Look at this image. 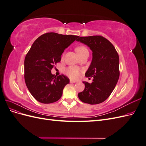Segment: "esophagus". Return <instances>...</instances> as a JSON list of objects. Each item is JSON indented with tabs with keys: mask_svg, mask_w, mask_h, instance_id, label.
<instances>
[{
	"mask_svg": "<svg viewBox=\"0 0 146 146\" xmlns=\"http://www.w3.org/2000/svg\"><path fill=\"white\" fill-rule=\"evenodd\" d=\"M76 82H77L75 81V80H70V83H76Z\"/></svg>",
	"mask_w": 146,
	"mask_h": 146,
	"instance_id": "34e87169",
	"label": "esophagus"
}]
</instances>
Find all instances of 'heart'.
<instances>
[{
	"label": "heart",
	"instance_id": "1",
	"mask_svg": "<svg viewBox=\"0 0 146 146\" xmlns=\"http://www.w3.org/2000/svg\"><path fill=\"white\" fill-rule=\"evenodd\" d=\"M86 50H88L87 48L83 46H78L76 48V51L78 55H80L83 52ZM66 74L71 78L76 79L78 77L79 74H80V69H79L76 66H69V68L66 69Z\"/></svg>",
	"mask_w": 146,
	"mask_h": 146
}]
</instances>
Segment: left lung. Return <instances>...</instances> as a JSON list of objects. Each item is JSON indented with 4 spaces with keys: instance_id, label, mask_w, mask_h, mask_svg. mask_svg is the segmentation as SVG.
Segmentation results:
<instances>
[{
    "instance_id": "left-lung-1",
    "label": "left lung",
    "mask_w": 146,
    "mask_h": 146,
    "mask_svg": "<svg viewBox=\"0 0 146 146\" xmlns=\"http://www.w3.org/2000/svg\"><path fill=\"white\" fill-rule=\"evenodd\" d=\"M77 41L88 46L92 52V58L85 73L92 77L91 83L83 82L85 90L79 92V99L91 105L103 102L111 94L119 77V58L115 48L102 36H78Z\"/></svg>"
}]
</instances>
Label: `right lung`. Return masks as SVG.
<instances>
[{"mask_svg": "<svg viewBox=\"0 0 146 146\" xmlns=\"http://www.w3.org/2000/svg\"><path fill=\"white\" fill-rule=\"evenodd\" d=\"M78 36L54 32L44 34L35 41L24 60L26 86L33 98L42 104L58 101L69 79L64 75L51 73L54 64Z\"/></svg>", "mask_w": 146, "mask_h": 146, "instance_id": "1", "label": "right lung"}]
</instances>
